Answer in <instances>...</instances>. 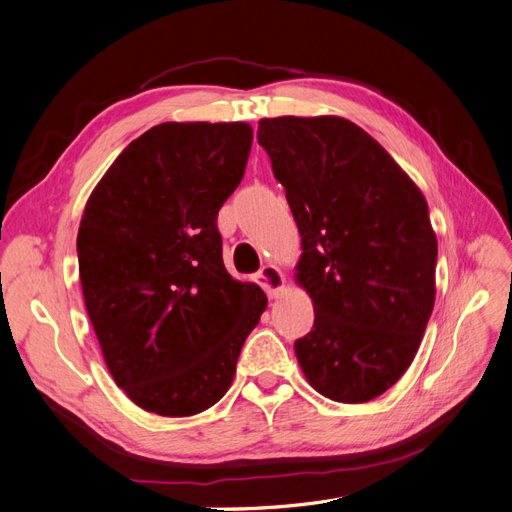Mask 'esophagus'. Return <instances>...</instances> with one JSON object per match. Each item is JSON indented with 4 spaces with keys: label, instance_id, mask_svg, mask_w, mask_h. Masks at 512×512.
Segmentation results:
<instances>
[{
    "label": "esophagus",
    "instance_id": "34e87169",
    "mask_svg": "<svg viewBox=\"0 0 512 512\" xmlns=\"http://www.w3.org/2000/svg\"><path fill=\"white\" fill-rule=\"evenodd\" d=\"M256 282L262 286V290H265L271 299H277V297H280V292L284 290L286 277L275 265H267V267H262L258 271Z\"/></svg>",
    "mask_w": 512,
    "mask_h": 512
}]
</instances>
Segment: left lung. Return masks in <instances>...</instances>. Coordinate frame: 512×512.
<instances>
[{"instance_id": "obj_1", "label": "left lung", "mask_w": 512, "mask_h": 512, "mask_svg": "<svg viewBox=\"0 0 512 512\" xmlns=\"http://www.w3.org/2000/svg\"><path fill=\"white\" fill-rule=\"evenodd\" d=\"M256 136L299 226L297 284L314 301L299 365L320 395L363 404L406 374L436 301L427 200L344 117L260 119Z\"/></svg>"}]
</instances>
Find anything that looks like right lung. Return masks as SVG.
<instances>
[{
  "label": "right lung",
  "mask_w": 512,
  "mask_h": 512,
  "mask_svg": "<svg viewBox=\"0 0 512 512\" xmlns=\"http://www.w3.org/2000/svg\"><path fill=\"white\" fill-rule=\"evenodd\" d=\"M250 149V123H160L119 153L85 205L87 314L113 380L147 412L218 404L267 309L265 292L226 271L218 232Z\"/></svg>",
  "instance_id": "obj_1"
}]
</instances>
